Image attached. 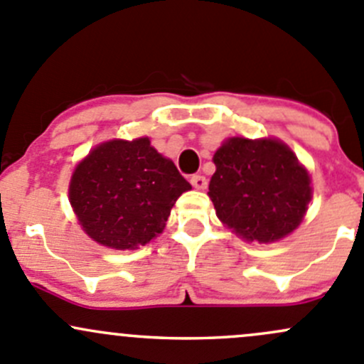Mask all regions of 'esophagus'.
I'll return each instance as SVG.
<instances>
[{
  "label": "esophagus",
  "mask_w": 364,
  "mask_h": 364,
  "mask_svg": "<svg viewBox=\"0 0 364 364\" xmlns=\"http://www.w3.org/2000/svg\"><path fill=\"white\" fill-rule=\"evenodd\" d=\"M190 183H192L193 188H197V190L208 188V179H205L203 174H193L192 178H190Z\"/></svg>",
  "instance_id": "obj_1"
}]
</instances>
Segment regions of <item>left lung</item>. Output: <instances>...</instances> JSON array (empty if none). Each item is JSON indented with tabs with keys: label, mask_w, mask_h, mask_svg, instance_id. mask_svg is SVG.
I'll list each match as a JSON object with an SVG mask.
<instances>
[{
	"label": "left lung",
	"mask_w": 364,
	"mask_h": 364,
	"mask_svg": "<svg viewBox=\"0 0 364 364\" xmlns=\"http://www.w3.org/2000/svg\"><path fill=\"white\" fill-rule=\"evenodd\" d=\"M209 199L240 237L273 243L291 234L311 200L310 176L277 139L230 137L216 149Z\"/></svg>",
	"instance_id": "left-lung-1"
}]
</instances>
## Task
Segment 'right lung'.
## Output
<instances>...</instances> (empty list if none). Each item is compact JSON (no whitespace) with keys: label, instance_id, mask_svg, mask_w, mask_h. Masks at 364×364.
Segmentation results:
<instances>
[{"label":"right lung","instance_id":"right-lung-1","mask_svg":"<svg viewBox=\"0 0 364 364\" xmlns=\"http://www.w3.org/2000/svg\"><path fill=\"white\" fill-rule=\"evenodd\" d=\"M192 188L148 137L97 146L73 171L68 199L84 232L114 250H134L164 230L172 205Z\"/></svg>","mask_w":364,"mask_h":364}]
</instances>
